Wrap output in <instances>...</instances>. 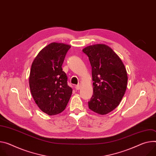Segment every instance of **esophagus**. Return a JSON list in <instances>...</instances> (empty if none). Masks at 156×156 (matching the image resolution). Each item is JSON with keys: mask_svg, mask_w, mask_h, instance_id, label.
Segmentation results:
<instances>
[{"mask_svg": "<svg viewBox=\"0 0 156 156\" xmlns=\"http://www.w3.org/2000/svg\"><path fill=\"white\" fill-rule=\"evenodd\" d=\"M75 88H76V90H80V89L81 88V85H80V84H77V85L75 87Z\"/></svg>", "mask_w": 156, "mask_h": 156, "instance_id": "1", "label": "esophagus"}]
</instances>
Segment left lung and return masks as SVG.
<instances>
[{"label":"left lung","instance_id":"left-lung-1","mask_svg":"<svg viewBox=\"0 0 156 156\" xmlns=\"http://www.w3.org/2000/svg\"><path fill=\"white\" fill-rule=\"evenodd\" d=\"M91 66L93 94L88 107L101 115L114 110L126 92L127 75L125 66L116 53L104 44L84 48Z\"/></svg>","mask_w":156,"mask_h":156}]
</instances>
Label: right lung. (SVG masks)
Wrapping results in <instances>:
<instances>
[{
    "label": "right lung",
    "instance_id": "add662e5",
    "mask_svg": "<svg viewBox=\"0 0 156 156\" xmlns=\"http://www.w3.org/2000/svg\"><path fill=\"white\" fill-rule=\"evenodd\" d=\"M70 47L64 44L51 43L38 53L32 65L31 94L38 108L50 116L62 112L72 94L62 68Z\"/></svg>",
    "mask_w": 156,
    "mask_h": 156
}]
</instances>
